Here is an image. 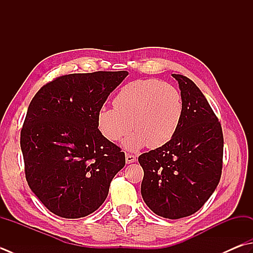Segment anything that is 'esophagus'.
Segmentation results:
<instances>
[{
  "label": "esophagus",
  "instance_id": "1",
  "mask_svg": "<svg viewBox=\"0 0 253 253\" xmlns=\"http://www.w3.org/2000/svg\"><path fill=\"white\" fill-rule=\"evenodd\" d=\"M126 164L134 163V162L136 161V157L132 154H126Z\"/></svg>",
  "mask_w": 253,
  "mask_h": 253
}]
</instances>
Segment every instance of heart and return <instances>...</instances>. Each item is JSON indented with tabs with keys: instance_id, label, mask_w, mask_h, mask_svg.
Listing matches in <instances>:
<instances>
[{
	"instance_id": "obj_1",
	"label": "heart",
	"mask_w": 253,
	"mask_h": 253,
	"mask_svg": "<svg viewBox=\"0 0 253 253\" xmlns=\"http://www.w3.org/2000/svg\"><path fill=\"white\" fill-rule=\"evenodd\" d=\"M112 104L113 109L101 108L98 111V130L108 141L117 142L133 126L135 132L123 142L130 151L168 144L177 132L184 113L178 90L156 79L135 80L123 85Z\"/></svg>"
}]
</instances>
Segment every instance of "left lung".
I'll return each instance as SVG.
<instances>
[{
    "mask_svg": "<svg viewBox=\"0 0 253 253\" xmlns=\"http://www.w3.org/2000/svg\"><path fill=\"white\" fill-rule=\"evenodd\" d=\"M177 80L184 113L168 144L139 156L144 170L141 194L152 211L169 219L199 211L220 180L223 136L220 122L203 92L189 78Z\"/></svg>",
    "mask_w": 253,
    "mask_h": 253,
    "instance_id": "8db88e82",
    "label": "left lung"
}]
</instances>
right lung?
<instances>
[{
  "label": "right lung",
  "mask_w": 253,
  "mask_h": 253,
  "mask_svg": "<svg viewBox=\"0 0 253 253\" xmlns=\"http://www.w3.org/2000/svg\"><path fill=\"white\" fill-rule=\"evenodd\" d=\"M127 71L71 74L42 87L21 131L28 186L55 215L88 216L106 201L126 165L120 147L99 132L97 113Z\"/></svg>",
  "instance_id": "1"
}]
</instances>
